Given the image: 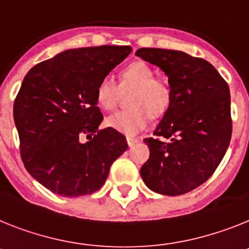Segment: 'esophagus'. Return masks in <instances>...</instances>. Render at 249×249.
I'll list each match as a JSON object with an SVG mask.
<instances>
[{"label":"esophagus","instance_id":"1","mask_svg":"<svg viewBox=\"0 0 249 249\" xmlns=\"http://www.w3.org/2000/svg\"><path fill=\"white\" fill-rule=\"evenodd\" d=\"M126 142H127V145L130 146H134L135 144H138V142H139V139L138 138H133V137H127L126 138Z\"/></svg>","mask_w":249,"mask_h":249}]
</instances>
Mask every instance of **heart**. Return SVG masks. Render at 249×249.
Here are the masks:
<instances>
[{
  "mask_svg": "<svg viewBox=\"0 0 249 249\" xmlns=\"http://www.w3.org/2000/svg\"><path fill=\"white\" fill-rule=\"evenodd\" d=\"M133 90L129 107L107 119V125L115 131L134 137L148 126L151 116L164 115L173 100L172 86L155 77V70L144 61L127 64L119 73V85L114 79L104 76L95 90V99L100 107L112 111L118 105L122 91Z\"/></svg>",
  "mask_w": 249,
  "mask_h": 249,
  "instance_id": "heart-1",
  "label": "heart"
}]
</instances>
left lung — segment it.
Here are the masks:
<instances>
[{
  "mask_svg": "<svg viewBox=\"0 0 249 249\" xmlns=\"http://www.w3.org/2000/svg\"><path fill=\"white\" fill-rule=\"evenodd\" d=\"M135 55L159 66L173 90L155 138L144 139L150 157L140 176L159 194L188 193L211 178L229 146L228 84L208 61L181 51L142 47Z\"/></svg>",
  "mask_w": 249,
  "mask_h": 249,
  "instance_id": "obj_1",
  "label": "left lung"
}]
</instances>
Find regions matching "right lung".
<instances>
[{
    "instance_id": "1",
    "label": "right lung",
    "mask_w": 249,
    "mask_h": 249,
    "mask_svg": "<svg viewBox=\"0 0 249 249\" xmlns=\"http://www.w3.org/2000/svg\"><path fill=\"white\" fill-rule=\"evenodd\" d=\"M130 53V46L107 45L66 50L35 65L23 79L14 104L21 158L53 193H94L127 149L122 133L99 129L104 116L95 90Z\"/></svg>"
}]
</instances>
